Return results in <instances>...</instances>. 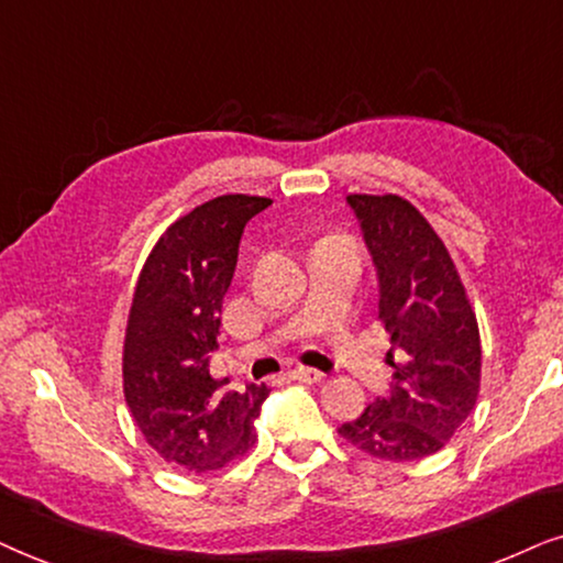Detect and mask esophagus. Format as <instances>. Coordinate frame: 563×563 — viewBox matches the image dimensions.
Listing matches in <instances>:
<instances>
[{
    "label": "esophagus",
    "mask_w": 563,
    "mask_h": 563,
    "mask_svg": "<svg viewBox=\"0 0 563 563\" xmlns=\"http://www.w3.org/2000/svg\"><path fill=\"white\" fill-rule=\"evenodd\" d=\"M290 376L296 380H301V384H319L321 378H324V373L313 371V368H303V365H298V368L290 371Z\"/></svg>",
    "instance_id": "1"
}]
</instances>
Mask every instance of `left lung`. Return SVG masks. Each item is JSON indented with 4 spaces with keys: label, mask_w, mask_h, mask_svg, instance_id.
<instances>
[{
    "label": "left lung",
    "mask_w": 563,
    "mask_h": 563,
    "mask_svg": "<svg viewBox=\"0 0 563 563\" xmlns=\"http://www.w3.org/2000/svg\"><path fill=\"white\" fill-rule=\"evenodd\" d=\"M378 269V319L391 336V394L344 422L340 438L384 461L438 453L466 422L482 386L478 321L455 262L401 195H347Z\"/></svg>",
    "instance_id": "1"
}]
</instances>
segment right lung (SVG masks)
I'll return each instance as SVG.
<instances>
[{"label": "right lung", "instance_id": "obj_1", "mask_svg": "<svg viewBox=\"0 0 563 563\" xmlns=\"http://www.w3.org/2000/svg\"><path fill=\"white\" fill-rule=\"evenodd\" d=\"M273 203L219 195L179 216L141 267L123 340V394L146 443L172 466L219 471L257 440L254 419L269 388L244 391L213 378L223 296L246 221Z\"/></svg>", "mask_w": 563, "mask_h": 563}]
</instances>
